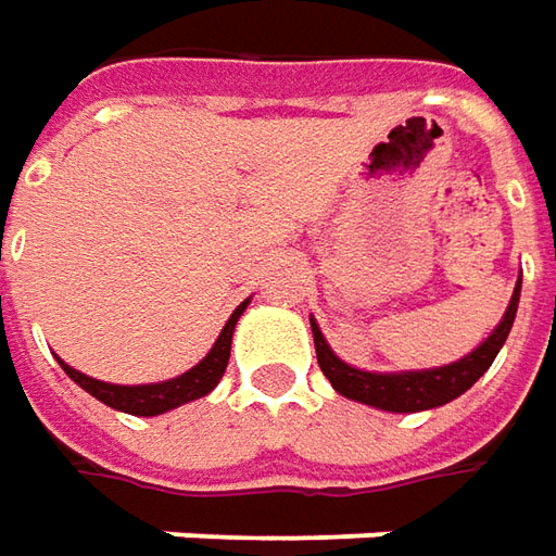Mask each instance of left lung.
<instances>
[{
    "label": "left lung",
    "instance_id": "obj_1",
    "mask_svg": "<svg viewBox=\"0 0 556 556\" xmlns=\"http://www.w3.org/2000/svg\"><path fill=\"white\" fill-rule=\"evenodd\" d=\"M520 302V278L511 293V302L505 308L500 327L490 332L484 342L478 344L472 354H466L451 366H435V369H417V372H363L348 366L344 359L332 354V348L324 339V332L312 317V332H315V351L320 372L327 375L329 384L339 390L342 396L363 405H372L381 412H427L439 408L445 402L457 400L460 393L476 384L481 375L488 372L490 363L496 359L500 348L511 332L515 315H518Z\"/></svg>",
    "mask_w": 556,
    "mask_h": 556
}]
</instances>
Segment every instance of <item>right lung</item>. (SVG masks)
Listing matches in <instances>:
<instances>
[{
	"label": "right lung",
	"instance_id": "obj_1",
	"mask_svg": "<svg viewBox=\"0 0 556 556\" xmlns=\"http://www.w3.org/2000/svg\"><path fill=\"white\" fill-rule=\"evenodd\" d=\"M248 308V300L241 302L239 308L232 312V317L227 320V327L220 329L217 342L212 344V351L205 357L199 359L197 366L190 372L178 375V378H168V381H160V384H136V388H126V384H109V381H96L90 375L72 369L68 363L56 357V363L63 366V372L84 388L90 396H96L99 402H105L117 412H126V415L136 417H154L163 415V412H172L184 402H193L205 393H212L217 388V381L224 378L229 363V348H232V329L239 324L241 312Z\"/></svg>",
	"mask_w": 556,
	"mask_h": 556
}]
</instances>
